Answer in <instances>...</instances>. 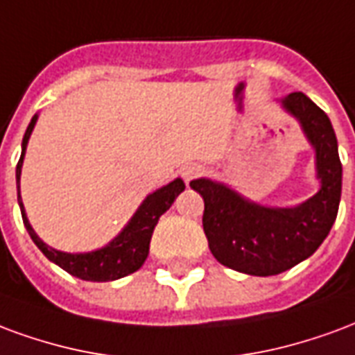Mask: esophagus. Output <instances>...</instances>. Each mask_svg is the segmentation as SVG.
I'll list each match as a JSON object with an SVG mask.
<instances>
[{"instance_id": "esophagus-1", "label": "esophagus", "mask_w": 355, "mask_h": 355, "mask_svg": "<svg viewBox=\"0 0 355 355\" xmlns=\"http://www.w3.org/2000/svg\"><path fill=\"white\" fill-rule=\"evenodd\" d=\"M202 172L204 168L200 166V164H189V166L183 168V178H185V181H191L195 180V178H198Z\"/></svg>"}]
</instances>
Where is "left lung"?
Here are the masks:
<instances>
[{
  "instance_id": "1",
  "label": "left lung",
  "mask_w": 355,
  "mask_h": 355,
  "mask_svg": "<svg viewBox=\"0 0 355 355\" xmlns=\"http://www.w3.org/2000/svg\"><path fill=\"white\" fill-rule=\"evenodd\" d=\"M284 107L293 113L315 147L322 189L297 208H265L209 180L191 181L204 198L202 227L209 252L221 265L252 276H274L310 257L335 223L343 191V164L329 117L302 92Z\"/></svg>"
}]
</instances>
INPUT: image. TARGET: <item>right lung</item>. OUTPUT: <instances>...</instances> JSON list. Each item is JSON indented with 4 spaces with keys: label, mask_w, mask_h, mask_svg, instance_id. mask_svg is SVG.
Instances as JSON below:
<instances>
[{
    "label": "right lung",
    "mask_w": 355,
    "mask_h": 355,
    "mask_svg": "<svg viewBox=\"0 0 355 355\" xmlns=\"http://www.w3.org/2000/svg\"><path fill=\"white\" fill-rule=\"evenodd\" d=\"M37 121V115H33L32 123L26 128L24 139H22V155L17 164V187H18V204L22 211V221L28 234L32 236L33 244L45 253L49 261L64 268L71 276H77L87 282H111L119 280L123 276L136 272L139 266L144 265L149 253V244L155 227L159 223V217L174 204L175 196L185 189V183L181 180H174L168 183L166 187L155 191L144 200L139 209L134 214L130 223L124 227V231L119 234L110 245H105L98 252L90 253H64L58 250H53L51 245L43 244V240L33 232L32 225L28 221L24 214V206L20 200V170H22V160H24L26 144L30 139V134L33 130V124Z\"/></svg>",
    "instance_id": "1"
}]
</instances>
